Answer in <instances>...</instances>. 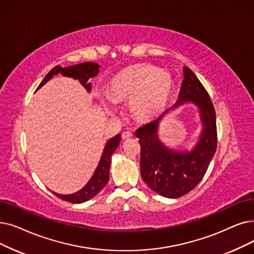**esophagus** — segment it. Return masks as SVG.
I'll return each instance as SVG.
<instances>
[{
	"label": "esophagus",
	"mask_w": 254,
	"mask_h": 254,
	"mask_svg": "<svg viewBox=\"0 0 254 254\" xmlns=\"http://www.w3.org/2000/svg\"><path fill=\"white\" fill-rule=\"evenodd\" d=\"M131 137H133V133H131V131H128V130L123 131V134H121V138H123L124 140L130 139Z\"/></svg>",
	"instance_id": "34e87169"
}]
</instances>
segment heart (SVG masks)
<instances>
[{"instance_id": "obj_1", "label": "heart", "mask_w": 254, "mask_h": 254, "mask_svg": "<svg viewBox=\"0 0 254 254\" xmlns=\"http://www.w3.org/2000/svg\"><path fill=\"white\" fill-rule=\"evenodd\" d=\"M169 72L151 64H135L117 72L109 82L108 96L115 104L129 103L133 116L143 123L160 117L173 91ZM105 111L112 114L113 104L103 102Z\"/></svg>"}]
</instances>
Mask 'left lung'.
I'll return each instance as SVG.
<instances>
[{"label": "left lung", "mask_w": 254, "mask_h": 254, "mask_svg": "<svg viewBox=\"0 0 254 254\" xmlns=\"http://www.w3.org/2000/svg\"><path fill=\"white\" fill-rule=\"evenodd\" d=\"M186 102L194 103L200 110L203 129L191 151L176 152L158 139L157 130L163 116ZM136 136L141 146V176L152 191L164 197L179 198L199 184L217 148L216 113L205 88L189 67H184L178 102L157 120L138 128Z\"/></svg>", "instance_id": "obj_1"}]
</instances>
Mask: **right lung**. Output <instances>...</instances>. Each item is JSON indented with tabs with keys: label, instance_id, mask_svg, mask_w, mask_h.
I'll return each mask as SVG.
<instances>
[{
	"label": "right lung",
	"instance_id": "obj_1",
	"mask_svg": "<svg viewBox=\"0 0 254 254\" xmlns=\"http://www.w3.org/2000/svg\"><path fill=\"white\" fill-rule=\"evenodd\" d=\"M100 71V65L94 62H85L80 63L76 65L67 66V67H61V66L57 65L46 75V78L42 80L40 85L37 87L36 91L41 88L46 83H48L55 74L61 73L64 76H69V78H73L75 80H79L80 83L85 87V89L90 92L91 91V83L88 82L89 79L94 78L95 75L98 74ZM120 142V134H117L113 138L110 139L104 148L102 158L100 160V163L97 165V168L95 169L91 179L89 180L83 188L75 192L73 194L63 195L53 192L57 197L61 198L62 200L68 201L71 203H82L87 200L91 199L97 193H100L104 187L109 182V172H110V165H111V157L113 152L116 150V148L119 145Z\"/></svg>",
	"mask_w": 254,
	"mask_h": 254
}]
</instances>
